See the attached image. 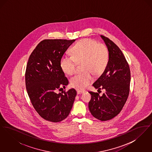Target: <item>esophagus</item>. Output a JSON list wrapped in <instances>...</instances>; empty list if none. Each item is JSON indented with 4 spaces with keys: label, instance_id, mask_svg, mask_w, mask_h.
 <instances>
[{
    "label": "esophagus",
    "instance_id": "34e87169",
    "mask_svg": "<svg viewBox=\"0 0 152 152\" xmlns=\"http://www.w3.org/2000/svg\"><path fill=\"white\" fill-rule=\"evenodd\" d=\"M86 91L85 90H81V89H77V94H83L84 92H85Z\"/></svg>",
    "mask_w": 152,
    "mask_h": 152
}]
</instances>
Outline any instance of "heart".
<instances>
[{
	"label": "heart",
	"mask_w": 152,
	"mask_h": 152,
	"mask_svg": "<svg viewBox=\"0 0 152 152\" xmlns=\"http://www.w3.org/2000/svg\"><path fill=\"white\" fill-rule=\"evenodd\" d=\"M72 56L64 55L60 59V67L64 72L71 75L76 71L77 63L82 62L84 71L71 79L73 87L83 89L93 80L92 73L99 76L104 71L108 63V50L106 46L94 39L80 40L71 49Z\"/></svg>",
	"instance_id": "1"
}]
</instances>
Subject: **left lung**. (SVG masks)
Segmentation results:
<instances>
[{
  "label": "left lung",
  "instance_id": "1",
  "mask_svg": "<svg viewBox=\"0 0 152 152\" xmlns=\"http://www.w3.org/2000/svg\"><path fill=\"white\" fill-rule=\"evenodd\" d=\"M109 51V60L104 72L93 84L99 90L105 91L102 96L89 92L91 99L88 107L92 115L102 121H108L117 116L128 99L130 89L129 64L122 51L116 44L101 35Z\"/></svg>",
  "mask_w": 152,
  "mask_h": 152
}]
</instances>
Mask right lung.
<instances>
[{
    "label": "right lung",
    "mask_w": 152,
    "mask_h": 152,
    "mask_svg": "<svg viewBox=\"0 0 152 152\" xmlns=\"http://www.w3.org/2000/svg\"><path fill=\"white\" fill-rule=\"evenodd\" d=\"M76 40L45 39L29 56L25 74L29 99L45 120L58 123L69 115L76 96L75 89L58 94L68 80L60 67V59Z\"/></svg>",
    "instance_id": "obj_1"
}]
</instances>
